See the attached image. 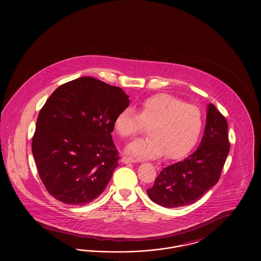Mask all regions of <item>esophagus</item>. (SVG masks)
Masks as SVG:
<instances>
[{
    "instance_id": "1",
    "label": "esophagus",
    "mask_w": 261,
    "mask_h": 261,
    "mask_svg": "<svg viewBox=\"0 0 261 261\" xmlns=\"http://www.w3.org/2000/svg\"><path fill=\"white\" fill-rule=\"evenodd\" d=\"M121 162H122V163H125V164H127V163H135L136 161H135V160H133V159H131V158L123 156V158L121 159Z\"/></svg>"
}]
</instances>
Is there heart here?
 I'll use <instances>...</instances> for the list:
<instances>
[{
	"mask_svg": "<svg viewBox=\"0 0 261 261\" xmlns=\"http://www.w3.org/2000/svg\"><path fill=\"white\" fill-rule=\"evenodd\" d=\"M148 126V135L131 142L125 152L139 160H154L165 153L180 159L194 148L202 129V116L197 107L167 94L144 99L138 112L126 108L113 121L114 131L122 138L136 135Z\"/></svg>",
	"mask_w": 261,
	"mask_h": 261,
	"instance_id": "b5f03b06",
	"label": "heart"
}]
</instances>
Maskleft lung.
Here are the masks:
<instances>
[{
	"mask_svg": "<svg viewBox=\"0 0 261 261\" xmlns=\"http://www.w3.org/2000/svg\"><path fill=\"white\" fill-rule=\"evenodd\" d=\"M229 150L227 120L208 103L198 149L184 161L162 169L153 186L147 190L149 199L167 208L194 203L218 182Z\"/></svg>",
	"mask_w": 261,
	"mask_h": 261,
	"instance_id": "left-lung-1",
	"label": "left lung"
}]
</instances>
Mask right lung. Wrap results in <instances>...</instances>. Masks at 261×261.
<instances>
[{"label":"right lung","mask_w":261,"mask_h":261,"mask_svg":"<svg viewBox=\"0 0 261 261\" xmlns=\"http://www.w3.org/2000/svg\"><path fill=\"white\" fill-rule=\"evenodd\" d=\"M122 89L93 77L58 88L38 115L32 153L50 196L84 205L98 198L118 166L115 116L129 106Z\"/></svg>","instance_id":"add662e5"}]
</instances>
